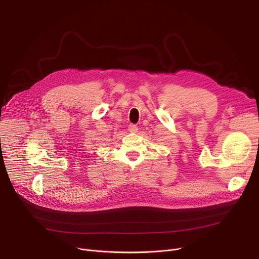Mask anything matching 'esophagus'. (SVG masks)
Listing matches in <instances>:
<instances>
[{"label": "esophagus", "instance_id": "esophagus-1", "mask_svg": "<svg viewBox=\"0 0 259 259\" xmlns=\"http://www.w3.org/2000/svg\"><path fill=\"white\" fill-rule=\"evenodd\" d=\"M128 130H129V132H131V133H137L138 130H139V128H138V126H135V125L131 124V125H129V127H128Z\"/></svg>", "mask_w": 259, "mask_h": 259}]
</instances>
